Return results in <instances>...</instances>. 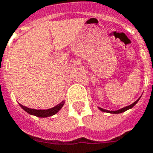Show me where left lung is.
Instances as JSON below:
<instances>
[{
	"mask_svg": "<svg viewBox=\"0 0 153 153\" xmlns=\"http://www.w3.org/2000/svg\"><path fill=\"white\" fill-rule=\"evenodd\" d=\"M140 100V98L138 99L137 100H136L133 104H132V105H128V106H126V107L123 108H120V109L119 110H117V111H108V110H106V109H104V108H99V109L100 110V111H102V112H109V113H114V114H118V113H121V112H125V111H127L128 109H130V108H132L133 106H134L137 103V101Z\"/></svg>",
	"mask_w": 153,
	"mask_h": 153,
	"instance_id": "8db88e82",
	"label": "left lung"
}]
</instances>
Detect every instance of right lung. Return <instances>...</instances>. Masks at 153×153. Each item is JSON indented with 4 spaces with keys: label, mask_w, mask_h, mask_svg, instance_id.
<instances>
[{
    "label": "right lung",
    "mask_w": 153,
    "mask_h": 153,
    "mask_svg": "<svg viewBox=\"0 0 153 153\" xmlns=\"http://www.w3.org/2000/svg\"><path fill=\"white\" fill-rule=\"evenodd\" d=\"M65 102L62 101L61 103H60L59 105H57L55 107L52 108H49V109H33V108H27L25 106H23V105H21V107L23 108L25 112H27L28 113L31 115H33V116H36V117H51L53 115H55L56 112L59 111V110L63 107Z\"/></svg>",
    "instance_id": "add662e5"
}]
</instances>
